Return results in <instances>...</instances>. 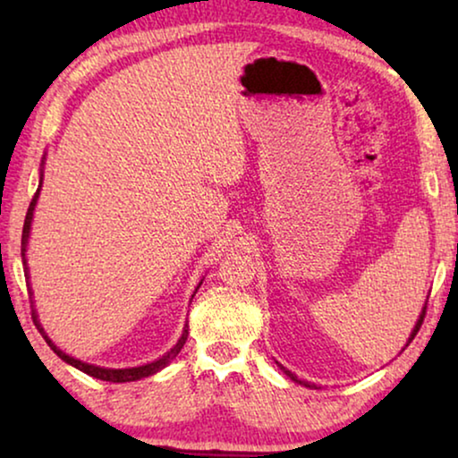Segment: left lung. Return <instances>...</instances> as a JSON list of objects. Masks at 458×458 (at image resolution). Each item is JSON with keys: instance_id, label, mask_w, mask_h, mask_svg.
<instances>
[{"instance_id": "1", "label": "left lung", "mask_w": 458, "mask_h": 458, "mask_svg": "<svg viewBox=\"0 0 458 458\" xmlns=\"http://www.w3.org/2000/svg\"><path fill=\"white\" fill-rule=\"evenodd\" d=\"M423 317H425V310H423V315H421V317H419V321H417V325H415V329H412V334H411V337H409V342H412V337H415V335H417V331H419V329H421ZM279 367H281V365H279ZM281 369H284V373L287 375V377H292L293 381H298V384H304V381H300V379L296 377V375H293V373H290V371H287V369H285V367H281ZM306 386H309V384H306Z\"/></svg>"}]
</instances>
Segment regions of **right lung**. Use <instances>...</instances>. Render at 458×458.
<instances>
[{
  "label": "right lung",
  "instance_id": "right-lung-1",
  "mask_svg": "<svg viewBox=\"0 0 458 458\" xmlns=\"http://www.w3.org/2000/svg\"><path fill=\"white\" fill-rule=\"evenodd\" d=\"M39 190H41V183H39ZM39 190L35 191V196H33V199H30V204H29L27 216H24V227H22V262H24V265H27V259H24V252H27V242H29V233H30V221H33V210H35L37 198H39ZM27 277H29V273H27ZM33 321H35V325H37V329H39L41 334H43V337H46V342L49 344V348H52L54 352L60 356L62 360H66L68 365L77 367L79 371L91 375V377L104 379V381H112V384H124V381H137V379H141V377H148V375H154L156 371H160V369H165V367L168 365V362H171V360L174 359V356H177V354L181 352V348H183V344H185V340H187V329H183V335L179 337V342L174 344V348H171V352H166V354L162 356V359H158V360L149 362V365L133 367V369H104V367H96V365H87V362L77 360V359H72V356H68V354L62 352V350L55 348L54 344H52V340H49V337L46 335V331H43L39 321H37L35 312H33Z\"/></svg>",
  "mask_w": 458,
  "mask_h": 458
}]
</instances>
